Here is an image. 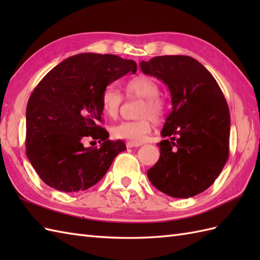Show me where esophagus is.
<instances>
[{"label":"esophagus","mask_w":260,"mask_h":260,"mask_svg":"<svg viewBox=\"0 0 260 260\" xmlns=\"http://www.w3.org/2000/svg\"><path fill=\"white\" fill-rule=\"evenodd\" d=\"M143 144L142 143H134V142H127L126 143V146L127 148H132V147H140L142 146Z\"/></svg>","instance_id":"obj_1"}]
</instances>
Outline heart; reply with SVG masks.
Here are the masks:
<instances>
[{"label":"heart","mask_w":260,"mask_h":260,"mask_svg":"<svg viewBox=\"0 0 260 260\" xmlns=\"http://www.w3.org/2000/svg\"><path fill=\"white\" fill-rule=\"evenodd\" d=\"M127 98H142V103L137 109L139 119L120 121L112 127V135L115 139L128 142L141 143L146 139L152 129V119L162 120L167 105L163 98L159 97V87L157 82L148 76H137L127 81L125 85ZM124 97L114 86L105 89L102 97L103 113L110 118L118 115Z\"/></svg>","instance_id":"1"}]
</instances>
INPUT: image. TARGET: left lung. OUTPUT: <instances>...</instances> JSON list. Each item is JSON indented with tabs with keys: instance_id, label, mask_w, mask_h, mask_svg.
I'll use <instances>...</instances> for the list:
<instances>
[{
	"instance_id": "left-lung-1",
	"label": "left lung",
	"mask_w": 260,
	"mask_h": 260,
	"mask_svg": "<svg viewBox=\"0 0 260 260\" xmlns=\"http://www.w3.org/2000/svg\"><path fill=\"white\" fill-rule=\"evenodd\" d=\"M141 70L169 87L172 110L157 143L161 155L147 171L157 190L170 197H194L211 185L229 156L230 114L218 82L189 56H159Z\"/></svg>"
}]
</instances>
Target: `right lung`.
I'll return each mask as SVG.
<instances>
[{
	"label": "right lung",
	"mask_w": 260,
	"mask_h": 260,
	"mask_svg": "<svg viewBox=\"0 0 260 260\" xmlns=\"http://www.w3.org/2000/svg\"><path fill=\"white\" fill-rule=\"evenodd\" d=\"M136 62L115 54L79 53L43 77L26 105V155L40 179L62 192L89 189L102 180L114 158L126 150L107 140L102 97L108 85L135 74ZM87 137L103 142L85 148Z\"/></svg>",
	"instance_id": "right-lung-1"
}]
</instances>
